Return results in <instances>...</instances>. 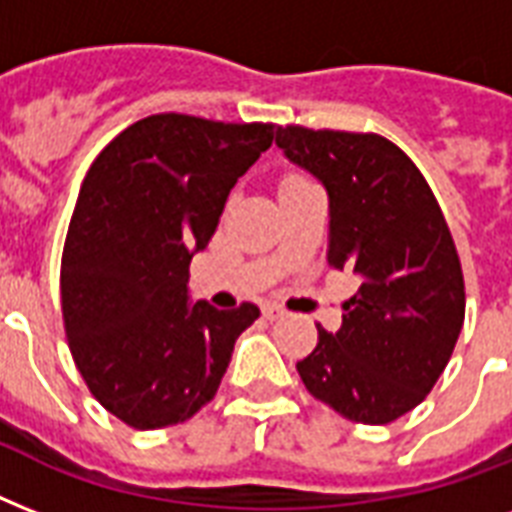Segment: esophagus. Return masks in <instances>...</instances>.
I'll use <instances>...</instances> for the list:
<instances>
[{
	"label": "esophagus",
	"instance_id": "1",
	"mask_svg": "<svg viewBox=\"0 0 512 512\" xmlns=\"http://www.w3.org/2000/svg\"><path fill=\"white\" fill-rule=\"evenodd\" d=\"M265 319H281V316H284V308H281V305H265Z\"/></svg>",
	"mask_w": 512,
	"mask_h": 512
}]
</instances>
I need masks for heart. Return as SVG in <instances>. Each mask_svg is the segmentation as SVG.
<instances>
[{
	"label": "heart",
	"instance_id": "heart-1",
	"mask_svg": "<svg viewBox=\"0 0 512 512\" xmlns=\"http://www.w3.org/2000/svg\"><path fill=\"white\" fill-rule=\"evenodd\" d=\"M289 180H295V177H287V180H284V183H289Z\"/></svg>",
	"mask_w": 512,
	"mask_h": 512
}]
</instances>
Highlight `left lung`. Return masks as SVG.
I'll return each mask as SVG.
<instances>
[{
	"label": "left lung",
	"instance_id": "obj_1",
	"mask_svg": "<svg viewBox=\"0 0 512 512\" xmlns=\"http://www.w3.org/2000/svg\"><path fill=\"white\" fill-rule=\"evenodd\" d=\"M276 146L329 196L332 268L361 281L337 332L297 361L313 398L364 425L422 404L465 321L452 233L414 162L380 135L279 127Z\"/></svg>",
	"mask_w": 512,
	"mask_h": 512
}]
</instances>
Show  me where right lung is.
Returning a JSON list of instances; mask_svg holds the SVG:
<instances>
[{
    "mask_svg": "<svg viewBox=\"0 0 512 512\" xmlns=\"http://www.w3.org/2000/svg\"><path fill=\"white\" fill-rule=\"evenodd\" d=\"M273 130L156 114L116 135L84 177L60 263L63 324L92 396L130 428L177 425L212 401L260 316L252 303H191L188 265Z\"/></svg>",
    "mask_w": 512,
    "mask_h": 512,
    "instance_id": "obj_1",
    "label": "right lung"
}]
</instances>
